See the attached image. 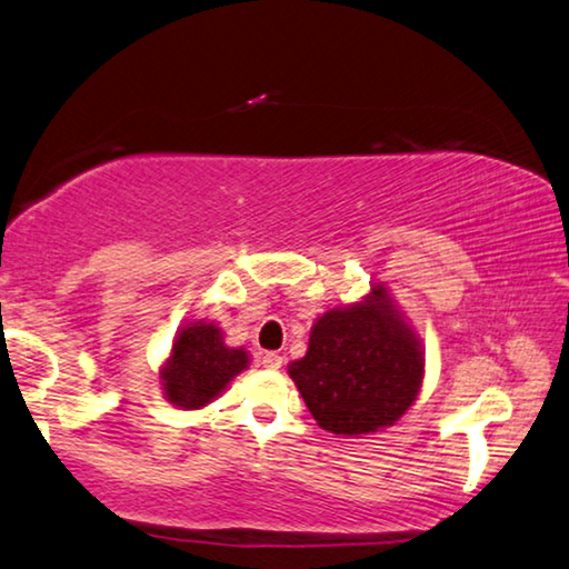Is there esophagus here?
Here are the masks:
<instances>
[{
    "label": "esophagus",
    "mask_w": 569,
    "mask_h": 569,
    "mask_svg": "<svg viewBox=\"0 0 569 569\" xmlns=\"http://www.w3.org/2000/svg\"><path fill=\"white\" fill-rule=\"evenodd\" d=\"M259 363L264 366V369H279V366H282V356L274 351H264L259 356Z\"/></svg>",
    "instance_id": "obj_1"
}]
</instances>
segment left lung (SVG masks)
<instances>
[{
  "label": "left lung",
  "mask_w": 569,
  "mask_h": 569,
  "mask_svg": "<svg viewBox=\"0 0 569 569\" xmlns=\"http://www.w3.org/2000/svg\"><path fill=\"white\" fill-rule=\"evenodd\" d=\"M422 371V351L383 290L318 318L308 356L290 366L322 430L348 437L395 425L412 407Z\"/></svg>",
  "instance_id": "left-lung-1"
}]
</instances>
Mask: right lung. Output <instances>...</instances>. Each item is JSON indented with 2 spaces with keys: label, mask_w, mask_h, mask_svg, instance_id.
Instances as JSON below:
<instances>
[{
  "label": "right lung",
  "mask_w": 569,
  "mask_h": 569,
  "mask_svg": "<svg viewBox=\"0 0 569 569\" xmlns=\"http://www.w3.org/2000/svg\"><path fill=\"white\" fill-rule=\"evenodd\" d=\"M249 356L243 348L223 343L221 328L186 326L172 343V356L162 369V389L172 405L198 409L216 399L236 373L247 369Z\"/></svg>",
  "instance_id": "obj_1"
}]
</instances>
